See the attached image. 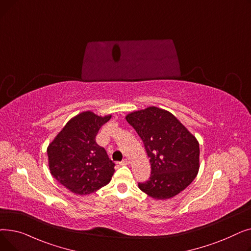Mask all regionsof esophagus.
I'll list each match as a JSON object with an SVG mask.
<instances>
[{
  "label": "esophagus",
  "mask_w": 251,
  "mask_h": 251,
  "mask_svg": "<svg viewBox=\"0 0 251 251\" xmlns=\"http://www.w3.org/2000/svg\"><path fill=\"white\" fill-rule=\"evenodd\" d=\"M119 164H120L121 166H125V165H128V161L126 160V159H124L123 161H121L120 163H119Z\"/></svg>",
  "instance_id": "esophagus-1"
}]
</instances>
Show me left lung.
Returning <instances> with one entry per match:
<instances>
[{
    "label": "left lung",
    "instance_id": "left-lung-1",
    "mask_svg": "<svg viewBox=\"0 0 251 251\" xmlns=\"http://www.w3.org/2000/svg\"><path fill=\"white\" fill-rule=\"evenodd\" d=\"M150 157L151 172L138 187L155 200H168L185 189L200 169V144L168 111L150 107L126 116Z\"/></svg>",
    "mask_w": 251,
    "mask_h": 251
}]
</instances>
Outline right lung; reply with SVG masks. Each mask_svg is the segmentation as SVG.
Returning <instances> with one entry per match:
<instances>
[{
    "mask_svg": "<svg viewBox=\"0 0 251 251\" xmlns=\"http://www.w3.org/2000/svg\"><path fill=\"white\" fill-rule=\"evenodd\" d=\"M110 119L83 112L71 119L50 143V174L76 194L95 192L112 179L115 163L96 141L100 128Z\"/></svg>",
    "mask_w": 251,
    "mask_h": 251,
    "instance_id": "1",
    "label": "right lung"
}]
</instances>
